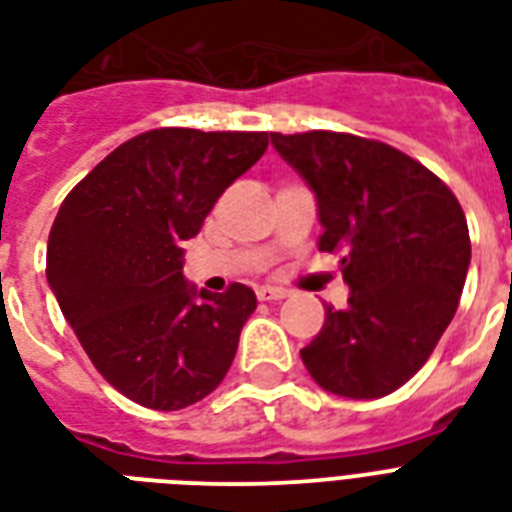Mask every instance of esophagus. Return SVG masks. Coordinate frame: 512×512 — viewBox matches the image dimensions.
<instances>
[{
    "mask_svg": "<svg viewBox=\"0 0 512 512\" xmlns=\"http://www.w3.org/2000/svg\"><path fill=\"white\" fill-rule=\"evenodd\" d=\"M256 296H259L261 301H280L288 296V291H285V288H277V285H259V288H256Z\"/></svg>",
    "mask_w": 512,
    "mask_h": 512,
    "instance_id": "obj_1",
    "label": "esophagus"
}]
</instances>
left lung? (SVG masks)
Masks as SVG:
<instances>
[{"label": "left lung", "instance_id": "8db88e82", "mask_svg": "<svg viewBox=\"0 0 512 512\" xmlns=\"http://www.w3.org/2000/svg\"><path fill=\"white\" fill-rule=\"evenodd\" d=\"M280 157L318 197V248L342 256L347 310L326 323L301 360L342 398L390 395L425 366L457 312L470 267L462 205L408 154L352 133H269Z\"/></svg>", "mask_w": 512, "mask_h": 512}]
</instances>
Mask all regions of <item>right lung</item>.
<instances>
[{
    "label": "right lung",
    "mask_w": 512,
    "mask_h": 512,
    "mask_svg": "<svg viewBox=\"0 0 512 512\" xmlns=\"http://www.w3.org/2000/svg\"><path fill=\"white\" fill-rule=\"evenodd\" d=\"M267 133L160 128L130 138L79 181L47 240V283L98 374L154 411L211 395L235 360L256 293L184 280V240Z\"/></svg>",
    "instance_id": "add662e5"
}]
</instances>
